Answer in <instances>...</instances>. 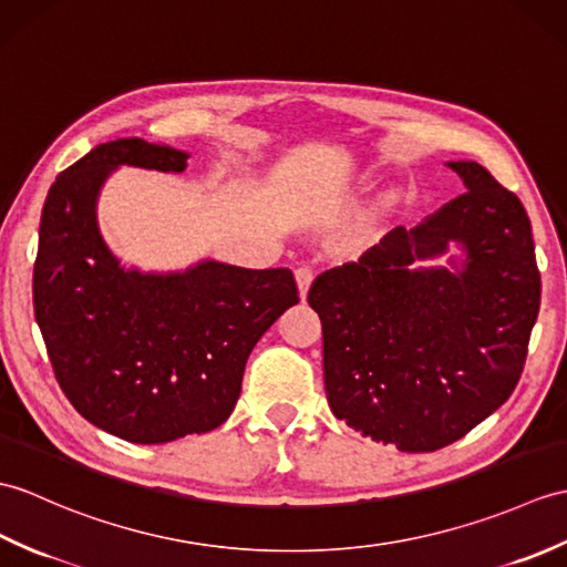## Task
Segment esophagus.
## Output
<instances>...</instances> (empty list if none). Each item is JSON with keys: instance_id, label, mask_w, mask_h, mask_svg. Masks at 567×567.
Returning <instances> with one entry per match:
<instances>
[{"instance_id": "esophagus-1", "label": "esophagus", "mask_w": 567, "mask_h": 567, "mask_svg": "<svg viewBox=\"0 0 567 567\" xmlns=\"http://www.w3.org/2000/svg\"><path fill=\"white\" fill-rule=\"evenodd\" d=\"M295 280H297V287H299V295H301V299L307 297V292H309V287H311V280H313V270L309 268V266H301V268H297L295 270Z\"/></svg>"}]
</instances>
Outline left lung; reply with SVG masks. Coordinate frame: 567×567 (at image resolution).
<instances>
[{"label": "left lung", "mask_w": 567, "mask_h": 567, "mask_svg": "<svg viewBox=\"0 0 567 567\" xmlns=\"http://www.w3.org/2000/svg\"><path fill=\"white\" fill-rule=\"evenodd\" d=\"M446 166L464 195L309 289L333 415L401 452L442 450L509 399L542 301L519 197L478 162Z\"/></svg>", "instance_id": "1"}]
</instances>
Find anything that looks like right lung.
<instances>
[{"instance_id": "1", "label": "right lung", "mask_w": 567, "mask_h": 567, "mask_svg": "<svg viewBox=\"0 0 567 567\" xmlns=\"http://www.w3.org/2000/svg\"><path fill=\"white\" fill-rule=\"evenodd\" d=\"M188 156L142 137L99 144L52 183L41 215L33 307L52 370L91 425L133 444L219 427L254 346L299 301L287 268L142 270L115 256L99 224L105 181L121 166L181 174Z\"/></svg>"}]
</instances>
